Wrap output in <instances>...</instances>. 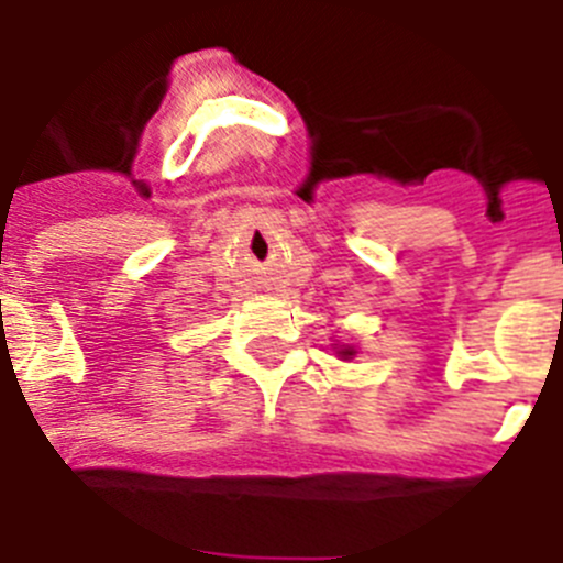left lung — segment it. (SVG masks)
I'll return each instance as SVG.
<instances>
[{"label": "left lung", "mask_w": 563, "mask_h": 563, "mask_svg": "<svg viewBox=\"0 0 563 563\" xmlns=\"http://www.w3.org/2000/svg\"><path fill=\"white\" fill-rule=\"evenodd\" d=\"M336 354H340V356H342V360H351V356H354V354H356V351H354V349H351V345H342V349H340V351H336Z\"/></svg>", "instance_id": "1"}]
</instances>
